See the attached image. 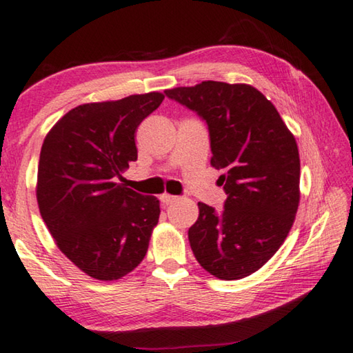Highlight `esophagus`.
Segmentation results:
<instances>
[{"label": "esophagus", "mask_w": 353, "mask_h": 353, "mask_svg": "<svg viewBox=\"0 0 353 353\" xmlns=\"http://www.w3.org/2000/svg\"><path fill=\"white\" fill-rule=\"evenodd\" d=\"M160 201H161V203H163L165 205H170V204H172V203H176L177 196H172V194L165 193V194H161V196H160Z\"/></svg>", "instance_id": "34e87169"}]
</instances>
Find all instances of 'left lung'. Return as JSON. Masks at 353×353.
I'll return each instance as SVG.
<instances>
[{
	"instance_id": "left-lung-1",
	"label": "left lung",
	"mask_w": 353,
	"mask_h": 353,
	"mask_svg": "<svg viewBox=\"0 0 353 353\" xmlns=\"http://www.w3.org/2000/svg\"><path fill=\"white\" fill-rule=\"evenodd\" d=\"M165 94L196 111L209 127L212 160L225 174V209L198 203L188 229L201 267L231 281L251 275L286 240L300 203L297 141L275 106L243 83L203 81Z\"/></svg>"
}]
</instances>
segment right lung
<instances>
[{
    "label": "right lung",
    "instance_id": "right-lung-1",
    "mask_svg": "<svg viewBox=\"0 0 353 353\" xmlns=\"http://www.w3.org/2000/svg\"><path fill=\"white\" fill-rule=\"evenodd\" d=\"M161 92L75 106L47 133L36 196L58 248L100 281L125 276L148 253L160 201L117 182L138 159L135 132Z\"/></svg>",
    "mask_w": 353,
    "mask_h": 353
}]
</instances>
